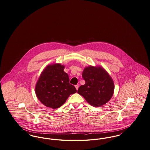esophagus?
<instances>
[{
	"label": "esophagus",
	"instance_id": "1",
	"mask_svg": "<svg viewBox=\"0 0 150 150\" xmlns=\"http://www.w3.org/2000/svg\"><path fill=\"white\" fill-rule=\"evenodd\" d=\"M75 87H76V90H78V87H79V86H78V85H76V86H75Z\"/></svg>",
	"mask_w": 150,
	"mask_h": 150
}]
</instances>
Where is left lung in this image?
<instances>
[{
    "instance_id": "left-lung-1",
    "label": "left lung",
    "mask_w": 150,
    "mask_h": 150,
    "mask_svg": "<svg viewBox=\"0 0 150 150\" xmlns=\"http://www.w3.org/2000/svg\"><path fill=\"white\" fill-rule=\"evenodd\" d=\"M85 84L78 88L79 95L94 107L106 104L114 92V83L109 74L101 66L90 65L82 72Z\"/></svg>"
}]
</instances>
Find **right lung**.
I'll use <instances>...</instances> for the list:
<instances>
[{
  "mask_svg": "<svg viewBox=\"0 0 150 150\" xmlns=\"http://www.w3.org/2000/svg\"><path fill=\"white\" fill-rule=\"evenodd\" d=\"M64 67L60 63L49 64L40 76L35 86V93L45 106L59 108L71 95L77 92L75 87L69 83Z\"/></svg>",
  "mask_w": 150,
  "mask_h": 150,
  "instance_id": "right-lung-1",
  "label": "right lung"
}]
</instances>
